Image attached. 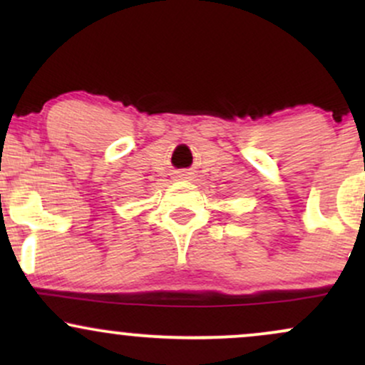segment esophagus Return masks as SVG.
I'll return each mask as SVG.
<instances>
[{
    "instance_id": "1",
    "label": "esophagus",
    "mask_w": 365,
    "mask_h": 365,
    "mask_svg": "<svg viewBox=\"0 0 365 365\" xmlns=\"http://www.w3.org/2000/svg\"><path fill=\"white\" fill-rule=\"evenodd\" d=\"M178 178H187V175H183V173L178 175Z\"/></svg>"
}]
</instances>
